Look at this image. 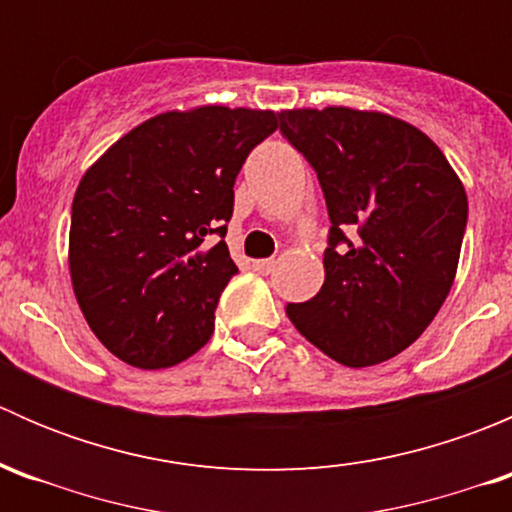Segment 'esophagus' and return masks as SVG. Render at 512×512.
Segmentation results:
<instances>
[{"label": "esophagus", "mask_w": 512, "mask_h": 512, "mask_svg": "<svg viewBox=\"0 0 512 512\" xmlns=\"http://www.w3.org/2000/svg\"><path fill=\"white\" fill-rule=\"evenodd\" d=\"M252 267H255V272H260V275H270V272L275 270V260H255Z\"/></svg>", "instance_id": "esophagus-1"}]
</instances>
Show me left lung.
I'll return each instance as SVG.
<instances>
[{
    "label": "left lung",
    "mask_w": 512,
    "mask_h": 512,
    "mask_svg": "<svg viewBox=\"0 0 512 512\" xmlns=\"http://www.w3.org/2000/svg\"><path fill=\"white\" fill-rule=\"evenodd\" d=\"M280 121L317 173L332 223L324 285L287 304L289 322L339 364H381L421 337L451 292L466 190L426 133L386 113L297 108Z\"/></svg>",
    "instance_id": "obj_1"
}]
</instances>
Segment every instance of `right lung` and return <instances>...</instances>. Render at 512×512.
<instances>
[{"instance_id":"1","label":"right lung","mask_w":512,"mask_h":512,"mask_svg":"<svg viewBox=\"0 0 512 512\" xmlns=\"http://www.w3.org/2000/svg\"><path fill=\"white\" fill-rule=\"evenodd\" d=\"M275 131V111H168L86 170L71 205L69 270L108 352L138 369H165L208 344L220 294L237 275L225 245L232 185Z\"/></svg>"}]
</instances>
